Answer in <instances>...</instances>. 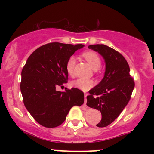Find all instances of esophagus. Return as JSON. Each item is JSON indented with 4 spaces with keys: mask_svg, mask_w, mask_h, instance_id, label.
<instances>
[{
    "mask_svg": "<svg viewBox=\"0 0 154 154\" xmlns=\"http://www.w3.org/2000/svg\"><path fill=\"white\" fill-rule=\"evenodd\" d=\"M87 95L88 94H85V101H84V106H86V103H87Z\"/></svg>",
    "mask_w": 154,
    "mask_h": 154,
    "instance_id": "esophagus-1",
    "label": "esophagus"
}]
</instances>
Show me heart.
<instances>
[{
  "label": "heart",
  "mask_w": 154,
  "mask_h": 154,
  "mask_svg": "<svg viewBox=\"0 0 154 154\" xmlns=\"http://www.w3.org/2000/svg\"><path fill=\"white\" fill-rule=\"evenodd\" d=\"M83 57L88 61V62L91 65L94 69H97L101 65V60L99 55L96 52L93 51H85L82 54ZM76 64V58L74 56H70L67 60L66 63V72L70 76H73L75 74V68ZM94 85V82L92 79L79 78L75 79L72 82V85L73 87L78 88L79 90L86 91L90 90Z\"/></svg>",
  "instance_id": "1"
}]
</instances>
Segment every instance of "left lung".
<instances>
[{"mask_svg": "<svg viewBox=\"0 0 154 154\" xmlns=\"http://www.w3.org/2000/svg\"><path fill=\"white\" fill-rule=\"evenodd\" d=\"M88 48L99 53L106 62L104 77L87 96L88 106L101 113V120L96 126L104 128L112 123L128 103L135 82L128 61L120 53L103 44Z\"/></svg>", "mask_w": 154, "mask_h": 154, "instance_id": "1", "label": "left lung"}]
</instances>
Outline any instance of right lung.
Returning a JSON list of instances; mask_svg holds the SVG:
<instances>
[{
    "mask_svg": "<svg viewBox=\"0 0 154 154\" xmlns=\"http://www.w3.org/2000/svg\"><path fill=\"white\" fill-rule=\"evenodd\" d=\"M82 44L50 43L29 56L22 71L20 89L29 114L42 126L56 128L66 119L72 106L84 103V93L78 88L57 91L68 81L66 63Z\"/></svg>",
    "mask_w": 154,
    "mask_h": 154,
    "instance_id": "obj_1",
    "label": "right lung"
}]
</instances>
